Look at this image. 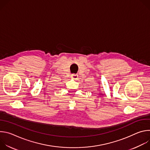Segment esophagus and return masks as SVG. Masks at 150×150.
<instances>
[{
    "label": "esophagus",
    "mask_w": 150,
    "mask_h": 150,
    "mask_svg": "<svg viewBox=\"0 0 150 150\" xmlns=\"http://www.w3.org/2000/svg\"><path fill=\"white\" fill-rule=\"evenodd\" d=\"M78 75L77 74H72L71 75V79H77V78H78Z\"/></svg>",
    "instance_id": "34e87169"
}]
</instances>
